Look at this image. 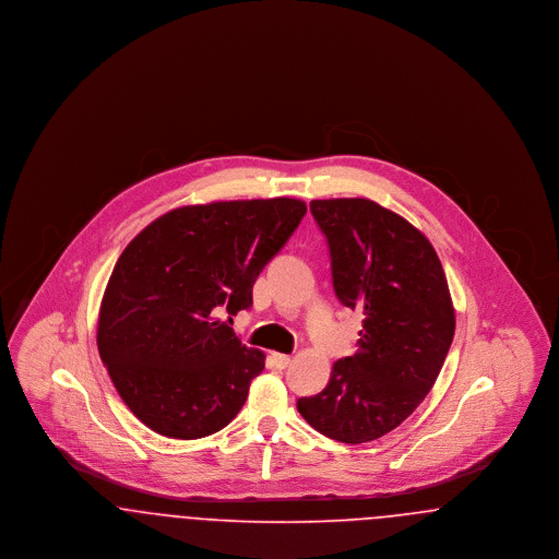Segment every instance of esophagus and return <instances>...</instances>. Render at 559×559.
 <instances>
[{"mask_svg": "<svg viewBox=\"0 0 559 559\" xmlns=\"http://www.w3.org/2000/svg\"><path fill=\"white\" fill-rule=\"evenodd\" d=\"M272 360H274L276 369H287L292 365V356H287V354H272Z\"/></svg>", "mask_w": 559, "mask_h": 559, "instance_id": "obj_1", "label": "esophagus"}]
</instances>
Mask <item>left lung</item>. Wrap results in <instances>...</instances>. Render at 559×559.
I'll return each instance as SVG.
<instances>
[{
	"label": "left lung",
	"instance_id": "obj_1",
	"mask_svg": "<svg viewBox=\"0 0 559 559\" xmlns=\"http://www.w3.org/2000/svg\"><path fill=\"white\" fill-rule=\"evenodd\" d=\"M310 212L329 242L335 295L365 320L358 352L297 411L326 438L362 444L399 427L433 388L454 335L451 292L436 249L399 213L369 199L312 201Z\"/></svg>",
	"mask_w": 559,
	"mask_h": 559
}]
</instances>
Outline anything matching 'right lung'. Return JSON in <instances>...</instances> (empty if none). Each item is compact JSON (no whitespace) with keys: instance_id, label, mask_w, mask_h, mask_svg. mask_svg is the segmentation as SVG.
<instances>
[{"instance_id":"obj_1","label":"right lung","mask_w":559,"mask_h":559,"mask_svg":"<svg viewBox=\"0 0 559 559\" xmlns=\"http://www.w3.org/2000/svg\"><path fill=\"white\" fill-rule=\"evenodd\" d=\"M306 215L287 197L187 205L151 222L112 267L98 314V352L133 415L167 438L228 426L264 371L233 317ZM228 313L229 320L218 317Z\"/></svg>"}]
</instances>
